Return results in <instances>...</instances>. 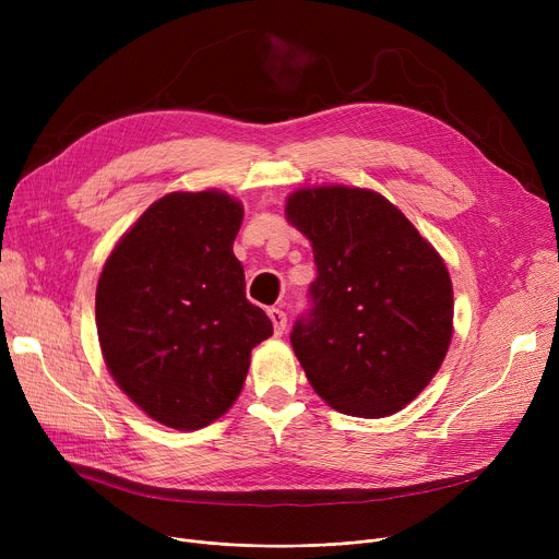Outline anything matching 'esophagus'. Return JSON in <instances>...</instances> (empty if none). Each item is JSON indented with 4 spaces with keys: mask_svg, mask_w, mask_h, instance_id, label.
I'll return each instance as SVG.
<instances>
[{
    "mask_svg": "<svg viewBox=\"0 0 559 559\" xmlns=\"http://www.w3.org/2000/svg\"><path fill=\"white\" fill-rule=\"evenodd\" d=\"M267 314H270L272 324H274V333H276V335H283V333H285V326H287V314H285L283 310H278V308H270Z\"/></svg>",
    "mask_w": 559,
    "mask_h": 559,
    "instance_id": "34e87169",
    "label": "esophagus"
}]
</instances>
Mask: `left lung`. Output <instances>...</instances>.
Here are the masks:
<instances>
[{
  "instance_id": "left-lung-1",
  "label": "left lung",
  "mask_w": 559,
  "mask_h": 559,
  "mask_svg": "<svg viewBox=\"0 0 559 559\" xmlns=\"http://www.w3.org/2000/svg\"><path fill=\"white\" fill-rule=\"evenodd\" d=\"M285 217L312 242L317 278L292 348L312 390L344 415L390 417L430 383L453 337L447 264L383 194L292 192Z\"/></svg>"
}]
</instances>
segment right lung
Returning a JSON list of instances; mask_svg holds the SVG:
<instances>
[{
    "mask_svg": "<svg viewBox=\"0 0 559 559\" xmlns=\"http://www.w3.org/2000/svg\"><path fill=\"white\" fill-rule=\"evenodd\" d=\"M245 209L219 190L169 192L110 251L97 335L120 390L154 421L197 430L242 392L251 348L274 333L233 255Z\"/></svg>",
    "mask_w": 559,
    "mask_h": 559,
    "instance_id": "1",
    "label": "right lung"
}]
</instances>
